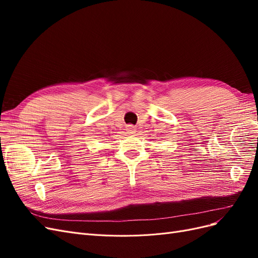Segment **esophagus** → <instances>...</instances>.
Instances as JSON below:
<instances>
[{
	"instance_id": "esophagus-1",
	"label": "esophagus",
	"mask_w": 258,
	"mask_h": 258,
	"mask_svg": "<svg viewBox=\"0 0 258 258\" xmlns=\"http://www.w3.org/2000/svg\"><path fill=\"white\" fill-rule=\"evenodd\" d=\"M126 131H127L128 135H135L136 132H137V129L134 126H131V124H129V126L126 127Z\"/></svg>"
}]
</instances>
